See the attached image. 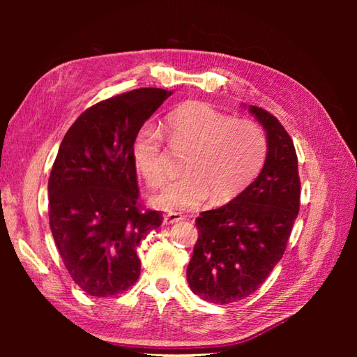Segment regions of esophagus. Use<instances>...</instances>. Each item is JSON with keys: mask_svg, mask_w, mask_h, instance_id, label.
Instances as JSON below:
<instances>
[{"mask_svg": "<svg viewBox=\"0 0 357 357\" xmlns=\"http://www.w3.org/2000/svg\"><path fill=\"white\" fill-rule=\"evenodd\" d=\"M179 220H183V215H179V214L164 215V225H173V223H176Z\"/></svg>", "mask_w": 357, "mask_h": 357, "instance_id": "34e87169", "label": "esophagus"}]
</instances>
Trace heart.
<instances>
[{
  "instance_id": "1",
  "label": "heart",
  "mask_w": 357,
  "mask_h": 357,
  "mask_svg": "<svg viewBox=\"0 0 357 357\" xmlns=\"http://www.w3.org/2000/svg\"><path fill=\"white\" fill-rule=\"evenodd\" d=\"M168 142L189 149L185 176L168 184L151 198L154 208L179 213L195 209L208 200L227 203L247 189L261 170L268 154V138L250 119L231 118L203 102H187L165 119ZM138 173L149 187L164 184V137L153 126L138 132L132 146Z\"/></svg>"
}]
</instances>
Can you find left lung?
<instances>
[{"label":"left lung","mask_w":357,"mask_h":357,"mask_svg":"<svg viewBox=\"0 0 357 357\" xmlns=\"http://www.w3.org/2000/svg\"><path fill=\"white\" fill-rule=\"evenodd\" d=\"M249 110L268 137L264 165L236 198L197 217L198 239L187 266L192 291L220 305L247 298L268 279L285 253L301 204L291 137L264 108Z\"/></svg>","instance_id":"1"}]
</instances>
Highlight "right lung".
<instances>
[{"label":"right lung","instance_id":"1","mask_svg":"<svg viewBox=\"0 0 357 357\" xmlns=\"http://www.w3.org/2000/svg\"><path fill=\"white\" fill-rule=\"evenodd\" d=\"M173 91L140 88L89 107L66 132L48 179L50 229L78 287L110 298L140 277L137 247L160 227L138 203L135 137Z\"/></svg>","mask_w":357,"mask_h":357}]
</instances>
